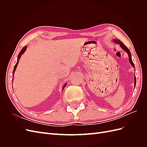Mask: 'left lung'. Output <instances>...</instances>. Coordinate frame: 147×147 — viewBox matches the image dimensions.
Segmentation results:
<instances>
[{"mask_svg":"<svg viewBox=\"0 0 147 147\" xmlns=\"http://www.w3.org/2000/svg\"><path fill=\"white\" fill-rule=\"evenodd\" d=\"M113 40H114V42H115V43H118V44H119L120 47H121L124 51H126V52L127 53L128 56H129V60L130 63H131V65H132L134 67L135 65H134V63H133L132 61V57H131V51H129V50L128 48H127L125 45H124L123 43L122 42L120 41L119 40H118V39H114ZM134 83H135V86H136V77H135V82H134Z\"/></svg>","mask_w":147,"mask_h":147,"instance_id":"left-lung-1","label":"left lung"}]
</instances>
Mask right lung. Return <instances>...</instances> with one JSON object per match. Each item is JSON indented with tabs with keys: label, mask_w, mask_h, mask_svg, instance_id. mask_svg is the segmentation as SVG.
Masks as SVG:
<instances>
[{
	"label": "right lung",
	"mask_w": 147,
	"mask_h": 147,
	"mask_svg": "<svg viewBox=\"0 0 147 147\" xmlns=\"http://www.w3.org/2000/svg\"><path fill=\"white\" fill-rule=\"evenodd\" d=\"M26 47H27V46H25V47H24L23 48L21 49V51H20V52L19 53L18 56V61H17V63H16V64H15V67H14V70H13V74H14V73H15V69H16V67H17V65H18V63H19L20 58L21 57V56L22 54H23V53H24V51H26ZM65 86V85L64 86L63 88H64Z\"/></svg>",
	"instance_id": "1"
}]
</instances>
